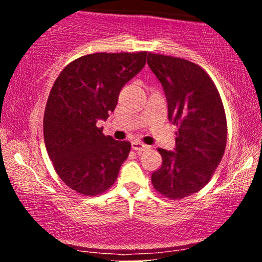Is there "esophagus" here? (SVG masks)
Here are the masks:
<instances>
[{
	"instance_id": "esophagus-1",
	"label": "esophagus",
	"mask_w": 262,
	"mask_h": 262,
	"mask_svg": "<svg viewBox=\"0 0 262 262\" xmlns=\"http://www.w3.org/2000/svg\"><path fill=\"white\" fill-rule=\"evenodd\" d=\"M132 149L135 150V151L141 152L144 151V150H148L149 146L145 145V144L139 143V141H133V143H132Z\"/></svg>"
}]
</instances>
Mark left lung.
<instances>
[{
	"label": "left lung",
	"mask_w": 262,
	"mask_h": 262,
	"mask_svg": "<svg viewBox=\"0 0 262 262\" xmlns=\"http://www.w3.org/2000/svg\"><path fill=\"white\" fill-rule=\"evenodd\" d=\"M148 65L164 89L169 121L177 127L173 151L159 149L162 165L151 182L164 196L179 200L203 188L223 158V103L210 77L193 62L149 53Z\"/></svg>",
	"instance_id": "8db88e82"
}]
</instances>
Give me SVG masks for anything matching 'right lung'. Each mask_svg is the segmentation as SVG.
<instances>
[{"label": "right lung", "instance_id": "obj_1", "mask_svg": "<svg viewBox=\"0 0 262 262\" xmlns=\"http://www.w3.org/2000/svg\"><path fill=\"white\" fill-rule=\"evenodd\" d=\"M146 52L96 53L69 64L54 82L44 112V143L60 179L87 196L104 192L130 151L103 135L123 86L145 66Z\"/></svg>", "mask_w": 262, "mask_h": 262}]
</instances>
